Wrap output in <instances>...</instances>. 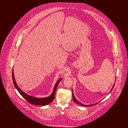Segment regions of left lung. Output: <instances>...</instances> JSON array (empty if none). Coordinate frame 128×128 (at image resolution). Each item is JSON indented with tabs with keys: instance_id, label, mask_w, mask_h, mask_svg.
I'll return each mask as SVG.
<instances>
[{
	"instance_id": "1",
	"label": "left lung",
	"mask_w": 128,
	"mask_h": 128,
	"mask_svg": "<svg viewBox=\"0 0 128 128\" xmlns=\"http://www.w3.org/2000/svg\"><path fill=\"white\" fill-rule=\"evenodd\" d=\"M114 85H115V84L113 85V87L112 88V89L111 90V91L110 92H111V91L112 90V89H113V88H114ZM109 93V94H110ZM72 98H73V100H74V102L75 103H76V104H80V106H94V105H95L96 104H97L99 103L100 102H98L97 103L95 104H89V105H85V104H82L81 103H80L79 101H78L77 99H76V98H75V96H74V94H73V91H72Z\"/></svg>"
}]
</instances>
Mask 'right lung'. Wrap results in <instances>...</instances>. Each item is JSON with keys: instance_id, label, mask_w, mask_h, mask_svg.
<instances>
[{"instance_id": "right-lung-1", "label": "right lung", "mask_w": 128, "mask_h": 128, "mask_svg": "<svg viewBox=\"0 0 128 128\" xmlns=\"http://www.w3.org/2000/svg\"><path fill=\"white\" fill-rule=\"evenodd\" d=\"M12 76L14 85L15 86V88H16V89L19 92V93L20 94V95L24 98L25 100H26V101H28L29 103L34 105H36V106H46V105L48 104H49L52 102V101L54 100L55 98V93H56V91L57 86L58 84V83L60 82L62 79V78H60L58 80V82H56V84H55L54 86L53 92L50 96L46 98H37L28 95L20 89V88L18 87V86L17 84V83L15 80V78L14 76L13 68L12 69Z\"/></svg>"}]
</instances>
